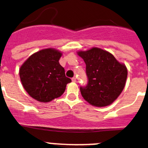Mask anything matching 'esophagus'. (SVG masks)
I'll return each instance as SVG.
<instances>
[{"label":"esophagus","instance_id":"esophagus-1","mask_svg":"<svg viewBox=\"0 0 148 148\" xmlns=\"http://www.w3.org/2000/svg\"><path fill=\"white\" fill-rule=\"evenodd\" d=\"M71 80H72V81H73V82H76V81H77V78L76 77H73L71 79Z\"/></svg>","mask_w":148,"mask_h":148}]
</instances>
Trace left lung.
Instances as JSON below:
<instances>
[{"label":"left lung","instance_id":"obj_1","mask_svg":"<svg viewBox=\"0 0 148 148\" xmlns=\"http://www.w3.org/2000/svg\"><path fill=\"white\" fill-rule=\"evenodd\" d=\"M77 53L86 64L88 77L87 85L80 88L84 99L97 107L112 104L125 86L128 76L126 66L110 52L97 47Z\"/></svg>","mask_w":148,"mask_h":148}]
</instances>
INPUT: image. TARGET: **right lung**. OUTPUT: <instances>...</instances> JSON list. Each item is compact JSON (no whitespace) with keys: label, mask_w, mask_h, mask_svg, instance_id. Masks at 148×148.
<instances>
[{"label":"right lung","mask_w":148,"mask_h":148,"mask_svg":"<svg viewBox=\"0 0 148 148\" xmlns=\"http://www.w3.org/2000/svg\"><path fill=\"white\" fill-rule=\"evenodd\" d=\"M62 51L53 48L42 49L30 55L20 66L19 74L22 85L31 97L49 103L61 97L70 78L59 64Z\"/></svg>","instance_id":"1"}]
</instances>
